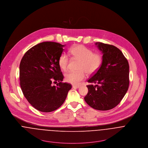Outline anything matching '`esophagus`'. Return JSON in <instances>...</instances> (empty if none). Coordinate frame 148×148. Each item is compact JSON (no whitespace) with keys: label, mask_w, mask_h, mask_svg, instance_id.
Masks as SVG:
<instances>
[{"label":"esophagus","mask_w":148,"mask_h":148,"mask_svg":"<svg viewBox=\"0 0 148 148\" xmlns=\"http://www.w3.org/2000/svg\"><path fill=\"white\" fill-rule=\"evenodd\" d=\"M80 87L79 86H73V88H79Z\"/></svg>","instance_id":"1"}]
</instances>
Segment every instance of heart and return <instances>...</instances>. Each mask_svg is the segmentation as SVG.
I'll list each match as a JSON object with an SVG mask.
<instances>
[{
    "label": "heart",
    "instance_id": "1",
    "mask_svg": "<svg viewBox=\"0 0 148 148\" xmlns=\"http://www.w3.org/2000/svg\"><path fill=\"white\" fill-rule=\"evenodd\" d=\"M74 59L80 61L77 71H70L65 74V80L72 84L77 85L86 78L87 73L93 74L100 68L102 62V57L98 53L93 51L84 45H77L70 50ZM70 58L66 53H62L59 59V64L61 70L66 71L68 69Z\"/></svg>",
    "mask_w": 148,
    "mask_h": 148
}]
</instances>
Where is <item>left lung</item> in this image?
Listing matches in <instances>:
<instances>
[{
  "instance_id": "left-lung-1",
  "label": "left lung",
  "mask_w": 148,
  "mask_h": 148,
  "mask_svg": "<svg viewBox=\"0 0 148 148\" xmlns=\"http://www.w3.org/2000/svg\"><path fill=\"white\" fill-rule=\"evenodd\" d=\"M102 51V64L88 82V92L84 97L87 104L99 111L112 109L120 103L129 86V65L121 51L116 46L96 42Z\"/></svg>"
}]
</instances>
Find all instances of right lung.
Wrapping results in <instances>:
<instances>
[{"label":"right lung","mask_w":148,"mask_h":148,"mask_svg":"<svg viewBox=\"0 0 148 148\" xmlns=\"http://www.w3.org/2000/svg\"><path fill=\"white\" fill-rule=\"evenodd\" d=\"M65 45L44 42L31 47L19 65L20 86L23 95L35 108L43 112L57 110L64 102L71 85L62 83L59 59ZM60 83L52 86V81Z\"/></svg>","instance_id":"obj_1"}]
</instances>
